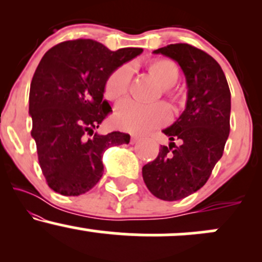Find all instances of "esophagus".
Segmentation results:
<instances>
[{"label":"esophagus","instance_id":"obj_1","mask_svg":"<svg viewBox=\"0 0 262 262\" xmlns=\"http://www.w3.org/2000/svg\"><path fill=\"white\" fill-rule=\"evenodd\" d=\"M139 139H140V138L138 137V135H132L130 144H135V143H137V141H139Z\"/></svg>","mask_w":262,"mask_h":262}]
</instances>
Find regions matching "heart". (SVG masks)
Instances as JSON below:
<instances>
[{
	"label": "heart",
	"instance_id": "obj_1",
	"mask_svg": "<svg viewBox=\"0 0 262 262\" xmlns=\"http://www.w3.org/2000/svg\"><path fill=\"white\" fill-rule=\"evenodd\" d=\"M150 74L166 87V95L173 97L169 87L173 86L180 79V69L175 61L170 59H156L149 62ZM132 80V68L123 65L116 69L108 76L104 85V95L110 101H118L127 95ZM171 112L164 103L141 104L132 100L122 102L116 110L114 123L118 128L130 133H145L160 127L170 121Z\"/></svg>",
	"mask_w": 262,
	"mask_h": 262
}]
</instances>
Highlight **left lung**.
<instances>
[{
	"label": "left lung",
	"instance_id": "8db88e82",
	"mask_svg": "<svg viewBox=\"0 0 262 262\" xmlns=\"http://www.w3.org/2000/svg\"><path fill=\"white\" fill-rule=\"evenodd\" d=\"M179 62L187 82L186 110L164 129L154 161L143 166V179L155 197L179 201L208 181L230 132V90L221 65L209 54L186 43L154 50ZM178 144H176V143Z\"/></svg>",
	"mask_w": 262,
	"mask_h": 262
}]
</instances>
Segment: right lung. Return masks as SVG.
Masks as SVG:
<instances>
[{"label": "right lung", "mask_w": 262, "mask_h": 262, "mask_svg": "<svg viewBox=\"0 0 262 262\" xmlns=\"http://www.w3.org/2000/svg\"><path fill=\"white\" fill-rule=\"evenodd\" d=\"M141 52H112L92 39H76L44 54L32 79L29 114L39 165L53 191L86 193L103 175V152L129 143L127 133L100 135L95 129L112 112L103 100L108 76Z\"/></svg>", "instance_id": "obj_1"}]
</instances>
